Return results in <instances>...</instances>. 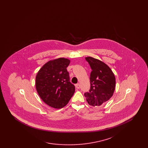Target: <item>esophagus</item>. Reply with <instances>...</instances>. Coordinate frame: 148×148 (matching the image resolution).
I'll return each instance as SVG.
<instances>
[{"mask_svg": "<svg viewBox=\"0 0 148 148\" xmlns=\"http://www.w3.org/2000/svg\"><path fill=\"white\" fill-rule=\"evenodd\" d=\"M75 86H76V88H77V89H80V85L79 84H77L75 85Z\"/></svg>", "mask_w": 148, "mask_h": 148, "instance_id": "1", "label": "esophagus"}]
</instances>
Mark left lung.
<instances>
[{
	"label": "left lung",
	"mask_w": 148,
	"mask_h": 148,
	"mask_svg": "<svg viewBox=\"0 0 148 148\" xmlns=\"http://www.w3.org/2000/svg\"><path fill=\"white\" fill-rule=\"evenodd\" d=\"M92 71L90 73V89L84 96L90 106L104 105L112 97L115 89V77L110 67L98 59L85 58Z\"/></svg>",
	"instance_id": "obj_1"
}]
</instances>
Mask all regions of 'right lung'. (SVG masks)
I'll return each instance as SVG.
<instances>
[{
	"label": "right lung",
	"instance_id": "1",
	"mask_svg": "<svg viewBox=\"0 0 148 148\" xmlns=\"http://www.w3.org/2000/svg\"><path fill=\"white\" fill-rule=\"evenodd\" d=\"M71 63L67 58L50 60L38 71L35 88L40 98L47 105L60 109L66 106L75 92V86L69 82L66 68Z\"/></svg>",
	"mask_w": 148,
	"mask_h": 148
}]
</instances>
